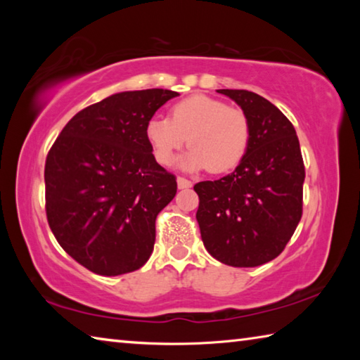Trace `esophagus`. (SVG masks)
<instances>
[{"mask_svg":"<svg viewBox=\"0 0 360 360\" xmlns=\"http://www.w3.org/2000/svg\"><path fill=\"white\" fill-rule=\"evenodd\" d=\"M178 187L179 188H188L192 187V182L186 178H178Z\"/></svg>","mask_w":360,"mask_h":360,"instance_id":"1","label":"esophagus"}]
</instances>
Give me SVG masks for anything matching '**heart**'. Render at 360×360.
<instances>
[{
  "mask_svg": "<svg viewBox=\"0 0 360 360\" xmlns=\"http://www.w3.org/2000/svg\"><path fill=\"white\" fill-rule=\"evenodd\" d=\"M146 138L162 165H169L187 141L192 148L179 158L181 168L224 173L246 154L249 122L240 109L208 95H193L176 103L169 119L152 117L146 125Z\"/></svg>",
  "mask_w": 360,
  "mask_h": 360,
  "instance_id": "heart-1",
  "label": "heart"
}]
</instances>
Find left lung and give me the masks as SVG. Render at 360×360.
Returning <instances> with one entry per match:
<instances>
[{
    "instance_id": "left-lung-1",
    "label": "left lung",
    "mask_w": 360,
    "mask_h": 360,
    "mask_svg": "<svg viewBox=\"0 0 360 360\" xmlns=\"http://www.w3.org/2000/svg\"><path fill=\"white\" fill-rule=\"evenodd\" d=\"M249 122V144L233 173L195 184L197 221L212 257L259 266L283 252L302 219L304 167L294 125L254 92L221 89Z\"/></svg>"
}]
</instances>
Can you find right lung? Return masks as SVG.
Wrapping results in <instances>:
<instances>
[{
    "mask_svg": "<svg viewBox=\"0 0 360 360\" xmlns=\"http://www.w3.org/2000/svg\"><path fill=\"white\" fill-rule=\"evenodd\" d=\"M178 95L163 89L114 94L77 112L49 150V225L60 246L96 275L135 271L154 251L157 214L178 186L155 162L146 125Z\"/></svg>",
    "mask_w": 360,
    "mask_h": 360,
    "instance_id": "right-lung-1",
    "label": "right lung"
}]
</instances>
